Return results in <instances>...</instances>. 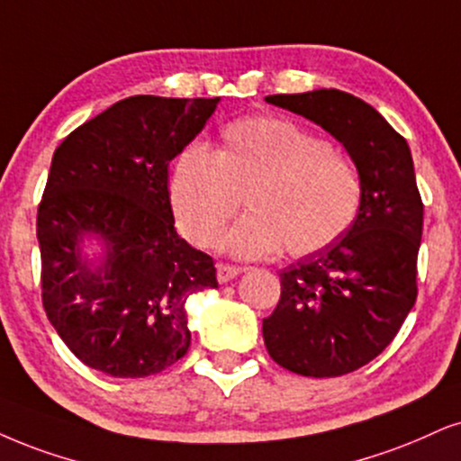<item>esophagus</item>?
Returning a JSON list of instances; mask_svg holds the SVG:
<instances>
[{"label":"esophagus","instance_id":"34e87169","mask_svg":"<svg viewBox=\"0 0 461 461\" xmlns=\"http://www.w3.org/2000/svg\"><path fill=\"white\" fill-rule=\"evenodd\" d=\"M241 271H243L241 267H235V265H218V282L226 284V282L235 280Z\"/></svg>","mask_w":461,"mask_h":461}]
</instances>
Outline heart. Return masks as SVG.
<instances>
[{
  "label": "heart",
  "mask_w": 461,
  "mask_h": 461,
  "mask_svg": "<svg viewBox=\"0 0 461 461\" xmlns=\"http://www.w3.org/2000/svg\"><path fill=\"white\" fill-rule=\"evenodd\" d=\"M179 230L212 248L246 196L249 213L221 246L241 258H303L339 241L359 218L363 181L325 139L282 117H249L221 130L218 151L190 145L168 181Z\"/></svg>",
  "instance_id": "heart-1"
}]
</instances>
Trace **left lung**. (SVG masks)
Returning a JSON list of instances; mask_svg holds the SVG:
<instances>
[{"mask_svg": "<svg viewBox=\"0 0 461 461\" xmlns=\"http://www.w3.org/2000/svg\"><path fill=\"white\" fill-rule=\"evenodd\" d=\"M265 100L327 130L363 181L352 229L282 271L280 303L263 321L277 366L301 376H342L387 348L417 301L423 203L411 147L374 106L339 89Z\"/></svg>", "mask_w": 461, "mask_h": 461, "instance_id": "8db88e82", "label": "left lung"}]
</instances>
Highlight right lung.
Returning <instances> with one entry per match:
<instances>
[{
	"label": "right lung",
	"instance_id": "right-lung-1",
	"mask_svg": "<svg viewBox=\"0 0 461 461\" xmlns=\"http://www.w3.org/2000/svg\"><path fill=\"white\" fill-rule=\"evenodd\" d=\"M218 102L132 95L55 149L36 221L42 303L85 366L143 378L190 348L187 299L218 280L212 257L175 230L168 164ZM85 239L101 241L100 261L84 257Z\"/></svg>",
	"mask_w": 461,
	"mask_h": 461
}]
</instances>
